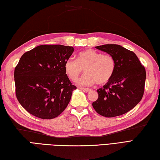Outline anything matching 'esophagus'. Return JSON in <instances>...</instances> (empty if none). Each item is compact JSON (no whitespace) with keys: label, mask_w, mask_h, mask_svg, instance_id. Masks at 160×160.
Segmentation results:
<instances>
[{"label":"esophagus","mask_w":160,"mask_h":160,"mask_svg":"<svg viewBox=\"0 0 160 160\" xmlns=\"http://www.w3.org/2000/svg\"><path fill=\"white\" fill-rule=\"evenodd\" d=\"M80 89L82 90L83 91H86V92H88V91H91L90 89H88V88H83V87H80Z\"/></svg>","instance_id":"esophagus-1"}]
</instances>
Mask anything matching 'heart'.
<instances>
[{
    "label": "heart",
    "instance_id": "obj_1",
    "mask_svg": "<svg viewBox=\"0 0 160 160\" xmlns=\"http://www.w3.org/2000/svg\"><path fill=\"white\" fill-rule=\"evenodd\" d=\"M115 60L111 54H102L92 49L83 50L78 53L77 60L69 58L64 64V70L71 80L76 82L84 69L86 74L78 83L82 86H91L107 83L113 76Z\"/></svg>",
    "mask_w": 160,
    "mask_h": 160
}]
</instances>
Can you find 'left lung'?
<instances>
[{
    "label": "left lung",
    "instance_id": "8db88e82",
    "mask_svg": "<svg viewBox=\"0 0 160 160\" xmlns=\"http://www.w3.org/2000/svg\"><path fill=\"white\" fill-rule=\"evenodd\" d=\"M96 48L113 56L115 60L113 76L97 90L98 98L93 102L98 114L107 118L123 115L131 111L143 97L146 70L134 52L115 44Z\"/></svg>",
    "mask_w": 160,
    "mask_h": 160
}]
</instances>
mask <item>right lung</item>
<instances>
[{
	"label": "right lung",
	"instance_id": "obj_1",
	"mask_svg": "<svg viewBox=\"0 0 160 160\" xmlns=\"http://www.w3.org/2000/svg\"><path fill=\"white\" fill-rule=\"evenodd\" d=\"M73 47L44 45L27 52L15 67L16 96L25 109L41 119H53L67 108L73 85L64 64Z\"/></svg>",
	"mask_w": 160,
	"mask_h": 160
}]
</instances>
